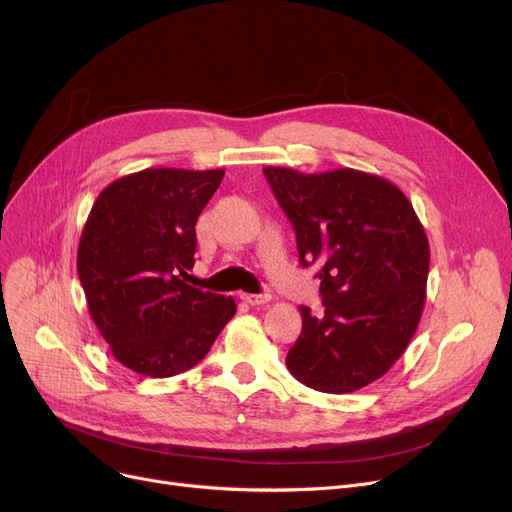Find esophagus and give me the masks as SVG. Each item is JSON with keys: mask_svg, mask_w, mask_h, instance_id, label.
<instances>
[{"mask_svg": "<svg viewBox=\"0 0 512 512\" xmlns=\"http://www.w3.org/2000/svg\"><path fill=\"white\" fill-rule=\"evenodd\" d=\"M240 299L245 301V303H249L251 307H259V305H267L272 301V294H267V292H263V294H240Z\"/></svg>", "mask_w": 512, "mask_h": 512, "instance_id": "esophagus-1", "label": "esophagus"}]
</instances>
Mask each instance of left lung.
<instances>
[{"label":"left lung","mask_w":512,"mask_h":512,"mask_svg":"<svg viewBox=\"0 0 512 512\" xmlns=\"http://www.w3.org/2000/svg\"><path fill=\"white\" fill-rule=\"evenodd\" d=\"M297 232L303 267L319 265L324 315L301 307L303 332L286 355L301 384L346 394L407 351L425 305L429 242L411 201L375 174L263 168Z\"/></svg>","instance_id":"left-lung-1"}]
</instances>
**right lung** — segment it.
I'll list each match as a JSON object with an SVG mask.
<instances>
[{
    "label": "right lung",
    "mask_w": 512,
    "mask_h": 512,
    "mask_svg": "<svg viewBox=\"0 0 512 512\" xmlns=\"http://www.w3.org/2000/svg\"><path fill=\"white\" fill-rule=\"evenodd\" d=\"M224 170L147 168L114 180L93 203L76 270L112 355L149 378L195 367L236 303L191 282L195 224Z\"/></svg>",
    "instance_id": "right-lung-1"
}]
</instances>
